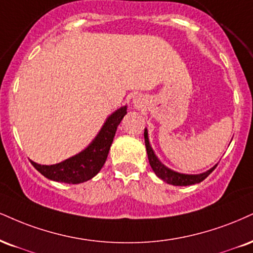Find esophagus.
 <instances>
[{"label":"esophagus","mask_w":253,"mask_h":253,"mask_svg":"<svg viewBox=\"0 0 253 253\" xmlns=\"http://www.w3.org/2000/svg\"><path fill=\"white\" fill-rule=\"evenodd\" d=\"M134 103H135V105H138V103H139V100H138V99H135V100H134Z\"/></svg>","instance_id":"obj_1"}]
</instances>
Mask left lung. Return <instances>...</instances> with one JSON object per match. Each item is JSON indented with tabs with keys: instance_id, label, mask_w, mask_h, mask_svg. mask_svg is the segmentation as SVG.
Segmentation results:
<instances>
[{
	"instance_id": "left-lung-1",
	"label": "left lung",
	"mask_w": 253,
	"mask_h": 253,
	"mask_svg": "<svg viewBox=\"0 0 253 253\" xmlns=\"http://www.w3.org/2000/svg\"><path fill=\"white\" fill-rule=\"evenodd\" d=\"M145 136V145H146V151H147L148 160H150V165L153 169L154 173L159 176L160 179H163L164 181L167 182V184L174 185V186H188V185L193 184H199L202 182L204 179L208 178V176L213 172V169L217 167V165L210 169L209 171L200 173V174H182V173H178L175 171H172L169 167L160 163V160L158 159L156 154H154L153 150H152L150 145V140H148V133L147 129L145 128L144 132Z\"/></svg>"
}]
</instances>
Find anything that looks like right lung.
I'll return each mask as SVG.
<instances>
[{"mask_svg":"<svg viewBox=\"0 0 253 253\" xmlns=\"http://www.w3.org/2000/svg\"><path fill=\"white\" fill-rule=\"evenodd\" d=\"M126 114L127 107L124 106L109 115L95 139L77 156L68 158L55 165H40L32 160L30 163L42 175L50 180L66 184H80L89 180L102 169L119 124Z\"/></svg>","mask_w":253,"mask_h":253,"instance_id":"right-lung-1","label":"right lung"}]
</instances>
